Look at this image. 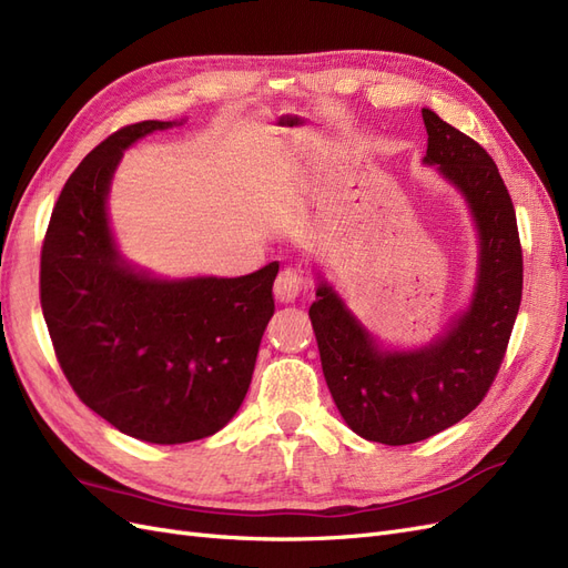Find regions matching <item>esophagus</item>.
Masks as SVG:
<instances>
[{
  "mask_svg": "<svg viewBox=\"0 0 568 568\" xmlns=\"http://www.w3.org/2000/svg\"><path fill=\"white\" fill-rule=\"evenodd\" d=\"M307 282L296 267H284L274 282V296L282 303H294L298 296L305 294Z\"/></svg>",
  "mask_w": 568,
  "mask_h": 568,
  "instance_id": "obj_1",
  "label": "esophagus"
}]
</instances>
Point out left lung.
Here are the masks:
<instances>
[{
    "instance_id": "1",
    "label": "left lung",
    "mask_w": 568,
    "mask_h": 568,
    "mask_svg": "<svg viewBox=\"0 0 568 568\" xmlns=\"http://www.w3.org/2000/svg\"><path fill=\"white\" fill-rule=\"evenodd\" d=\"M424 163L438 165L467 199L480 236L478 282L469 311L424 348H376L329 284L317 286L311 320L322 372L341 417L357 436L384 445L432 438L486 398L521 305L524 255L517 213L488 151L422 109Z\"/></svg>"
}]
</instances>
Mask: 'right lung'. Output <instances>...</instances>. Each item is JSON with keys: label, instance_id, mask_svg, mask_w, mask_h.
<instances>
[{"label": "right lung", "instance_id": "add662e5", "mask_svg": "<svg viewBox=\"0 0 568 568\" xmlns=\"http://www.w3.org/2000/svg\"><path fill=\"white\" fill-rule=\"evenodd\" d=\"M173 123L142 120L94 146L63 184L40 257V303L78 398L159 445L220 432L244 403L274 313V261L246 277L151 280L118 255L106 196L123 151Z\"/></svg>", "mask_w": 568, "mask_h": 568}]
</instances>
